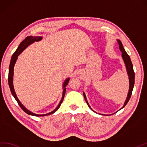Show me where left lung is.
<instances>
[{"label": "left lung", "instance_id": "obj_1", "mask_svg": "<svg viewBox=\"0 0 147 147\" xmlns=\"http://www.w3.org/2000/svg\"><path fill=\"white\" fill-rule=\"evenodd\" d=\"M117 42H118V43L119 50H121V53H122V58H123V59L124 62H125V66H126V68L127 73H128V76L129 77V92H128V96H127L126 100V101L125 102V103H124V106H123V107L121 108V109H123V107L126 105L127 103L128 102V101H129V100L130 99V97H131V96L132 91H133V87H134V84H135V72H134V70H133V64L131 63V59H130L129 56L128 54H127L126 51L125 50V49H124L123 46V45H122V43L119 40H117ZM83 94H84V99H85V100H86L88 106L89 107V108L91 110L93 111L92 109L90 107L89 103H88V102H87V99H86V94H85L84 92H83ZM93 111L95 112V111Z\"/></svg>", "mask_w": 147, "mask_h": 147}]
</instances>
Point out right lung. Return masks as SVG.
Returning a JSON list of instances; mask_svg holds the SVG:
<instances>
[{"mask_svg": "<svg viewBox=\"0 0 147 147\" xmlns=\"http://www.w3.org/2000/svg\"><path fill=\"white\" fill-rule=\"evenodd\" d=\"M42 40V37L41 36H29L26 38L24 40L22 41L21 43L19 45V46L18 47V49L16 50V51L14 52V54L12 55L11 60V63H10V65H9V77H8V82H9V86L10 87V90H11V92L12 94V96H14V97L15 98V99L17 101L18 104L21 107V109L24 111L25 113H26L27 114H28L29 115H31V116H48L51 115V114L54 113L55 112H56L59 109L60 106H61V102H63V98L65 96V91H66V88L65 87L67 86V85L68 83V81H69L70 79L68 78L66 80L64 81V82L63 84V95H62V98H61L60 103L58 104V106L55 108L53 111H51L49 113L45 114V115H37V114H35L32 113L30 111H29L28 109H27L26 107L22 105L21 104V102L19 101V100L18 99L17 96H16V92L14 91V86H13V76H14V65L16 62V60L18 59V57L20 55L23 50H24L25 48H26L29 45H30L31 44L33 43L35 41H39Z\"/></svg>", "mask_w": 147, "mask_h": 147, "instance_id": "add662e5", "label": "right lung"}]
</instances>
